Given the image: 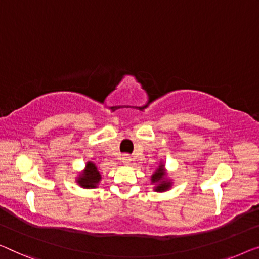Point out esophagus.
<instances>
[{"instance_id": "obj_1", "label": "esophagus", "mask_w": 259, "mask_h": 259, "mask_svg": "<svg viewBox=\"0 0 259 259\" xmlns=\"http://www.w3.org/2000/svg\"><path fill=\"white\" fill-rule=\"evenodd\" d=\"M122 161H123V164H124V165H130L131 157L129 156V154H123V156H122Z\"/></svg>"}]
</instances>
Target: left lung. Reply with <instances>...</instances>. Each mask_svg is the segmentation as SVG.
Wrapping results in <instances>:
<instances>
[{
	"instance_id": "obj_1",
	"label": "left lung",
	"mask_w": 259,
	"mask_h": 259,
	"mask_svg": "<svg viewBox=\"0 0 259 259\" xmlns=\"http://www.w3.org/2000/svg\"><path fill=\"white\" fill-rule=\"evenodd\" d=\"M151 184H156L153 190L156 192H166L172 187V180L167 178V171L163 161L151 176Z\"/></svg>"
}]
</instances>
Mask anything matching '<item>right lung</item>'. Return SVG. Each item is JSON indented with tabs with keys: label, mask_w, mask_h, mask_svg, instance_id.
I'll list each match as a JSON object with an SVG mask.
<instances>
[{
	"label": "right lung",
	"mask_w": 259,
	"mask_h": 259,
	"mask_svg": "<svg viewBox=\"0 0 259 259\" xmlns=\"http://www.w3.org/2000/svg\"><path fill=\"white\" fill-rule=\"evenodd\" d=\"M101 180L98 167L93 161H87L84 169L76 177V183L82 188H95Z\"/></svg>",
	"instance_id": "obj_1"
}]
</instances>
